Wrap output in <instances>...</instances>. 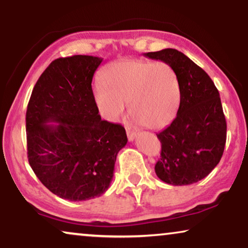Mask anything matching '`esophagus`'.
Instances as JSON below:
<instances>
[{"mask_svg":"<svg viewBox=\"0 0 248 248\" xmlns=\"http://www.w3.org/2000/svg\"><path fill=\"white\" fill-rule=\"evenodd\" d=\"M126 134H127V139L128 141H133L135 138H137V132L131 131V130H126Z\"/></svg>","mask_w":248,"mask_h":248,"instance_id":"1","label":"esophagus"}]
</instances>
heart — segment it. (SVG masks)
I'll list each match as a JSON object with an SVG mask.
<instances>
[{
	"label": "heart",
	"mask_w": 248,
	"mask_h": 248,
	"mask_svg": "<svg viewBox=\"0 0 248 248\" xmlns=\"http://www.w3.org/2000/svg\"><path fill=\"white\" fill-rule=\"evenodd\" d=\"M93 96L101 116L116 122L128 104L130 114L152 130L165 127L174 120L181 101L175 71L165 62L126 60L106 70Z\"/></svg>",
	"instance_id": "b5f03b06"
}]
</instances>
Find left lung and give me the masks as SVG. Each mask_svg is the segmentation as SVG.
I'll return each mask as SVG.
<instances>
[{
    "instance_id": "obj_1",
    "label": "left lung",
    "mask_w": 248,
    "mask_h": 248,
    "mask_svg": "<svg viewBox=\"0 0 248 248\" xmlns=\"http://www.w3.org/2000/svg\"><path fill=\"white\" fill-rule=\"evenodd\" d=\"M144 56L167 63L181 89L175 120L157 134L161 158L155 166V174L167 184H194L213 170L225 150L227 123L219 91L208 73L177 49Z\"/></svg>"
}]
</instances>
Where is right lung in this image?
Returning a JSON list of instances; mask_svg holds the SVG:
<instances>
[{
  "label": "right lung",
  "mask_w": 248,
  "mask_h": 248,
  "mask_svg": "<svg viewBox=\"0 0 248 248\" xmlns=\"http://www.w3.org/2000/svg\"><path fill=\"white\" fill-rule=\"evenodd\" d=\"M101 62L89 55L53 61L27 107L29 165L44 186L69 201L103 195L113 181L117 154L127 143L125 128L98 114L91 82Z\"/></svg>",
  "instance_id": "obj_1"
}]
</instances>
